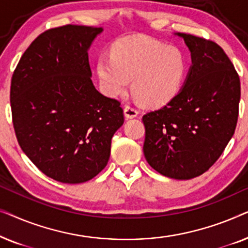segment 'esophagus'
Returning a JSON list of instances; mask_svg holds the SVG:
<instances>
[{
    "mask_svg": "<svg viewBox=\"0 0 248 248\" xmlns=\"http://www.w3.org/2000/svg\"><path fill=\"white\" fill-rule=\"evenodd\" d=\"M138 114H139V111L135 109V108L131 107V106H125L124 107V115H125V117L127 118V120H130V118L137 117Z\"/></svg>",
    "mask_w": 248,
    "mask_h": 248,
    "instance_id": "obj_1",
    "label": "esophagus"
}]
</instances>
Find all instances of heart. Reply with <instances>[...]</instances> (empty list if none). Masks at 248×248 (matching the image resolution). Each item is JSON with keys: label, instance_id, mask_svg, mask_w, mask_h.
<instances>
[{"label": "heart", "instance_id": "b5f03b06", "mask_svg": "<svg viewBox=\"0 0 248 248\" xmlns=\"http://www.w3.org/2000/svg\"><path fill=\"white\" fill-rule=\"evenodd\" d=\"M188 71L185 54L147 36H132L114 44L111 55L97 60L100 89L108 97L124 93L130 86L135 98L148 107L171 103L184 87Z\"/></svg>", "mask_w": 248, "mask_h": 248}]
</instances>
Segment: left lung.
<instances>
[{
	"instance_id": "left-lung-1",
	"label": "left lung",
	"mask_w": 248,
	"mask_h": 248,
	"mask_svg": "<svg viewBox=\"0 0 248 248\" xmlns=\"http://www.w3.org/2000/svg\"><path fill=\"white\" fill-rule=\"evenodd\" d=\"M175 35L188 47L192 65L178 96L142 117L143 154L155 170L183 181L208 170L232 138L240 82L219 45L187 33Z\"/></svg>"
}]
</instances>
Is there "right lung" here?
<instances>
[{"label":"right lung","mask_w":248,"mask_h":248,"mask_svg":"<svg viewBox=\"0 0 248 248\" xmlns=\"http://www.w3.org/2000/svg\"><path fill=\"white\" fill-rule=\"evenodd\" d=\"M103 28L67 25L39 35L12 76V120L27 157L66 184L90 181L106 167L111 138L124 123L117 100L91 81L88 50Z\"/></svg>","instance_id":"add662e5"}]
</instances>
